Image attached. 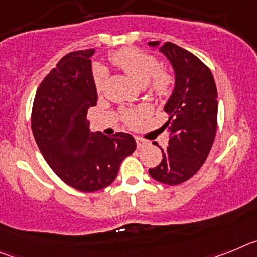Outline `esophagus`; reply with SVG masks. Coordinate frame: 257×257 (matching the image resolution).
Segmentation results:
<instances>
[{
  "instance_id": "obj_1",
  "label": "esophagus",
  "mask_w": 257,
  "mask_h": 257,
  "mask_svg": "<svg viewBox=\"0 0 257 257\" xmlns=\"http://www.w3.org/2000/svg\"><path fill=\"white\" fill-rule=\"evenodd\" d=\"M135 140H136V144H138V148H144V147H147V145L149 144L147 140L142 139V138H139V136H135Z\"/></svg>"
}]
</instances>
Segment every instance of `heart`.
<instances>
[{
	"instance_id": "1",
	"label": "heart",
	"mask_w": 257,
	"mask_h": 257,
	"mask_svg": "<svg viewBox=\"0 0 257 257\" xmlns=\"http://www.w3.org/2000/svg\"><path fill=\"white\" fill-rule=\"evenodd\" d=\"M110 60L119 69L135 81L136 83L144 86L148 85L151 92L156 96L165 97L171 92L174 79L167 72L160 69V61L147 52L135 47H126L118 50L110 55ZM106 70L101 67L95 68L94 82L97 92H101L105 87ZM148 113V109L142 106L135 110H123V121L130 126L138 123L140 117Z\"/></svg>"
}]
</instances>
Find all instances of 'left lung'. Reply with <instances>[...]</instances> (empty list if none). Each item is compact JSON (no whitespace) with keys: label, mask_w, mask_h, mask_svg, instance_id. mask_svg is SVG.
<instances>
[{"label":"left lung","mask_w":257,"mask_h":257,"mask_svg":"<svg viewBox=\"0 0 257 257\" xmlns=\"http://www.w3.org/2000/svg\"><path fill=\"white\" fill-rule=\"evenodd\" d=\"M160 47L175 72V87L165 105L170 115L163 124L170 134L163 158L149 174L167 185L187 181L205 163L217 128V90L211 70L192 52L178 45L148 42Z\"/></svg>","instance_id":"8db88e82"}]
</instances>
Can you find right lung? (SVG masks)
<instances>
[{
  "label": "right lung",
  "instance_id": "add662e5",
  "mask_svg": "<svg viewBox=\"0 0 257 257\" xmlns=\"http://www.w3.org/2000/svg\"><path fill=\"white\" fill-rule=\"evenodd\" d=\"M94 49L67 54L41 82L32 109V131L41 153L61 180L96 192L117 178L122 161L136 149L130 134L90 131L87 110L96 105Z\"/></svg>",
  "mask_w": 257,
  "mask_h": 257
}]
</instances>
